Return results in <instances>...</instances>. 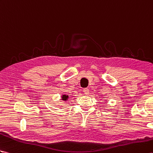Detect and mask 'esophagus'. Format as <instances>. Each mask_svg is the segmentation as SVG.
<instances>
[{"instance_id":"34e87169","label":"esophagus","mask_w":153,"mask_h":153,"mask_svg":"<svg viewBox=\"0 0 153 153\" xmlns=\"http://www.w3.org/2000/svg\"><path fill=\"white\" fill-rule=\"evenodd\" d=\"M83 92H84L85 94H86V95L88 94H89V89L87 88H84V89H83Z\"/></svg>"}]
</instances>
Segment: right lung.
<instances>
[{"label":"right lung","mask_w":153,"mask_h":153,"mask_svg":"<svg viewBox=\"0 0 153 153\" xmlns=\"http://www.w3.org/2000/svg\"><path fill=\"white\" fill-rule=\"evenodd\" d=\"M68 96L63 95V96H62V100H65V101H66V100L68 99Z\"/></svg>","instance_id":"right-lung-1"}]
</instances>
